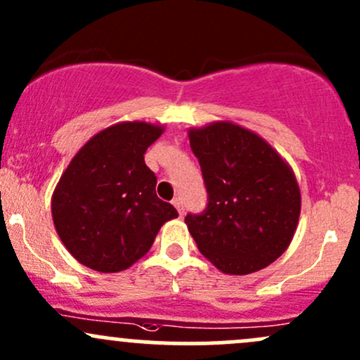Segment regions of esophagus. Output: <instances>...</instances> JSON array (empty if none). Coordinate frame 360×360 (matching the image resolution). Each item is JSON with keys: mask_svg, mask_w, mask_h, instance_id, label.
<instances>
[{"mask_svg": "<svg viewBox=\"0 0 360 360\" xmlns=\"http://www.w3.org/2000/svg\"><path fill=\"white\" fill-rule=\"evenodd\" d=\"M172 204L176 207V211L180 212V216L184 214V202H181V197H175V199L172 200Z\"/></svg>", "mask_w": 360, "mask_h": 360, "instance_id": "34e87169", "label": "esophagus"}]
</instances>
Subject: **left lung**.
<instances>
[{"mask_svg":"<svg viewBox=\"0 0 360 360\" xmlns=\"http://www.w3.org/2000/svg\"><path fill=\"white\" fill-rule=\"evenodd\" d=\"M207 204L185 216L197 249L228 274L266 268L287 250L300 214L290 166L250 130L228 122L188 132Z\"/></svg>","mask_w":360,"mask_h":360,"instance_id":"obj_1","label":"left lung"}]
</instances>
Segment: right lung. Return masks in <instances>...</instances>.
<instances>
[{"label": "right lung", "mask_w": 360, "mask_h": 360, "mask_svg": "<svg viewBox=\"0 0 360 360\" xmlns=\"http://www.w3.org/2000/svg\"><path fill=\"white\" fill-rule=\"evenodd\" d=\"M163 129L127 122L104 129L77 153L53 194V221L61 242L87 268L117 273L153 245L158 231L179 216L156 195L146 149Z\"/></svg>", "instance_id": "1"}]
</instances>
